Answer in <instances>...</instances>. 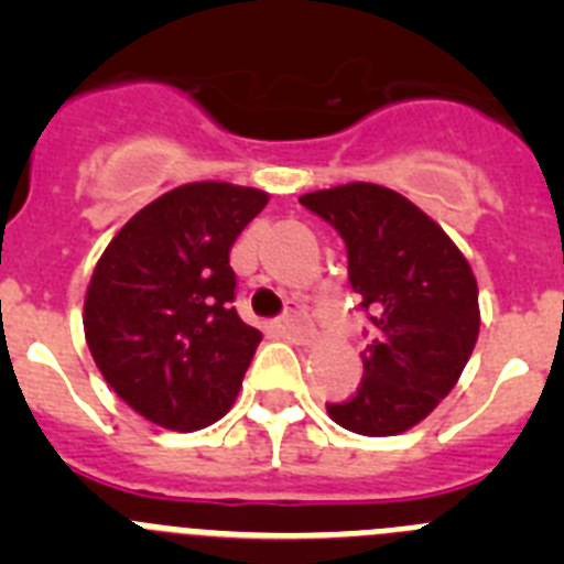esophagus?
Segmentation results:
<instances>
[{
  "instance_id": "esophagus-1",
  "label": "esophagus",
  "mask_w": 564,
  "mask_h": 564,
  "mask_svg": "<svg viewBox=\"0 0 564 564\" xmlns=\"http://www.w3.org/2000/svg\"><path fill=\"white\" fill-rule=\"evenodd\" d=\"M279 330L285 333L288 338H293V341H311L313 338V330H311V325H307V318L302 316V313L299 311H288L285 316L279 318Z\"/></svg>"
}]
</instances>
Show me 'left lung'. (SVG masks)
Returning a JSON list of instances; mask_svg holds the SVG:
<instances>
[{"label":"left lung","mask_w":564,"mask_h":564,"mask_svg":"<svg viewBox=\"0 0 564 564\" xmlns=\"http://www.w3.org/2000/svg\"><path fill=\"white\" fill-rule=\"evenodd\" d=\"M299 203L341 234L350 285L372 322L361 383L327 403V415L356 435H401L449 395L475 350L471 265L430 214L378 183L322 188Z\"/></svg>","instance_id":"obj_1"}]
</instances>
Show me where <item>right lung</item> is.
Returning <instances> with one entry per match:
<instances>
[{
    "instance_id": "right-lung-1",
    "label": "right lung",
    "mask_w": 564,
    "mask_h": 564,
    "mask_svg": "<svg viewBox=\"0 0 564 564\" xmlns=\"http://www.w3.org/2000/svg\"><path fill=\"white\" fill-rule=\"evenodd\" d=\"M268 192L186 183L143 206L104 248L84 336L104 381L138 415L172 432L220 421L262 333L231 307L228 251Z\"/></svg>"
}]
</instances>
